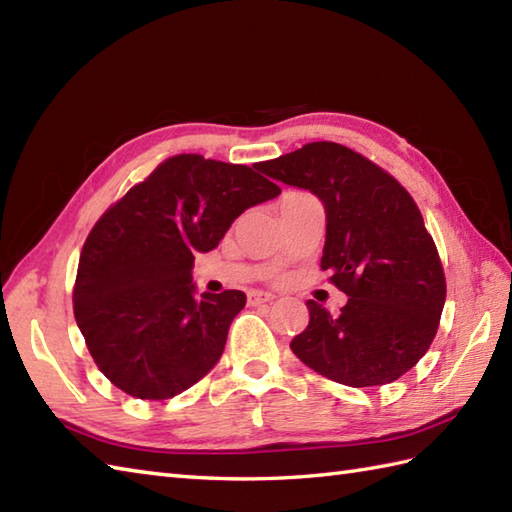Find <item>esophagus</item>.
Segmentation results:
<instances>
[{"label":"esophagus","mask_w":512,"mask_h":512,"mask_svg":"<svg viewBox=\"0 0 512 512\" xmlns=\"http://www.w3.org/2000/svg\"><path fill=\"white\" fill-rule=\"evenodd\" d=\"M275 295H270V292H262V290H253L248 292V303L250 306H259V303H268L273 301Z\"/></svg>","instance_id":"esophagus-1"}]
</instances>
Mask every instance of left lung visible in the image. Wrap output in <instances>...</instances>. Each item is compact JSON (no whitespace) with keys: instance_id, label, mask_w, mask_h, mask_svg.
Masks as SVG:
<instances>
[{"instance_id":"8db88e82","label":"left lung","mask_w":512,"mask_h":512,"mask_svg":"<svg viewBox=\"0 0 512 512\" xmlns=\"http://www.w3.org/2000/svg\"><path fill=\"white\" fill-rule=\"evenodd\" d=\"M259 169L323 202L321 270L350 297L334 317L310 299V323L290 350L341 385L394 383L427 354L447 299L438 248L418 204L376 162L328 140Z\"/></svg>"}]
</instances>
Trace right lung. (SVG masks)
<instances>
[{
    "mask_svg": "<svg viewBox=\"0 0 512 512\" xmlns=\"http://www.w3.org/2000/svg\"><path fill=\"white\" fill-rule=\"evenodd\" d=\"M281 193L255 167L178 154L134 184L85 239L74 319L96 367L125 394L167 400L220 361L242 290L193 297L191 268L235 217Z\"/></svg>",
    "mask_w": 512,
    "mask_h": 512,
    "instance_id": "add662e5",
    "label": "right lung"
}]
</instances>
